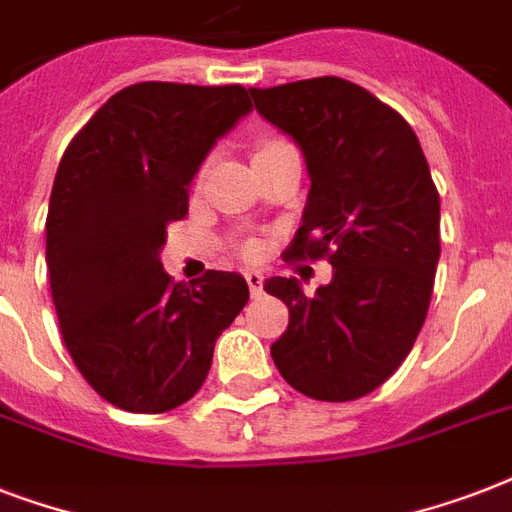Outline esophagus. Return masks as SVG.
Listing matches in <instances>:
<instances>
[{
  "label": "esophagus",
  "instance_id": "1",
  "mask_svg": "<svg viewBox=\"0 0 512 512\" xmlns=\"http://www.w3.org/2000/svg\"><path fill=\"white\" fill-rule=\"evenodd\" d=\"M244 279H247L249 292H252V297H260V295H263V273L247 271V273H244Z\"/></svg>",
  "mask_w": 512,
  "mask_h": 512
}]
</instances>
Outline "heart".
I'll use <instances>...</instances> for the list:
<instances>
[{
    "label": "heart",
    "mask_w": 512,
    "mask_h": 512,
    "mask_svg": "<svg viewBox=\"0 0 512 512\" xmlns=\"http://www.w3.org/2000/svg\"><path fill=\"white\" fill-rule=\"evenodd\" d=\"M281 146H292V143L284 138H263L260 143H257L255 154H265V151H273V148H281ZM204 170H207V164H204V167L199 170V177L204 175ZM255 252H257V247L252 244V241H249V244H244V255H255Z\"/></svg>",
    "instance_id": "b5f03b06"
}]
</instances>
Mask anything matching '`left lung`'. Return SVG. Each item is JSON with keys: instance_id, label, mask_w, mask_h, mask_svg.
<instances>
[{"instance_id": "8db88e82", "label": "left lung", "mask_w": 512, "mask_h": 512, "mask_svg": "<svg viewBox=\"0 0 512 512\" xmlns=\"http://www.w3.org/2000/svg\"><path fill=\"white\" fill-rule=\"evenodd\" d=\"M255 108L303 148L311 193L284 260L332 263V281L305 295L297 279H265L289 308L273 364L316 401L380 388L409 356L433 295L441 201L420 140L369 90L316 76L249 87Z\"/></svg>"}]
</instances>
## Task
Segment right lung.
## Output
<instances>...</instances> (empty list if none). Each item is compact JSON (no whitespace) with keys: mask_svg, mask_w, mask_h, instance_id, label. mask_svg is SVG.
<instances>
[{"mask_svg":"<svg viewBox=\"0 0 512 512\" xmlns=\"http://www.w3.org/2000/svg\"><path fill=\"white\" fill-rule=\"evenodd\" d=\"M249 108L241 84H132L60 159L47 212L60 335L84 380L124 412L162 414L196 396L217 337L247 305L239 273L207 271L185 287L159 249L188 215L209 148Z\"/></svg>","mask_w":512,"mask_h":512,"instance_id":"1","label":"right lung"}]
</instances>
